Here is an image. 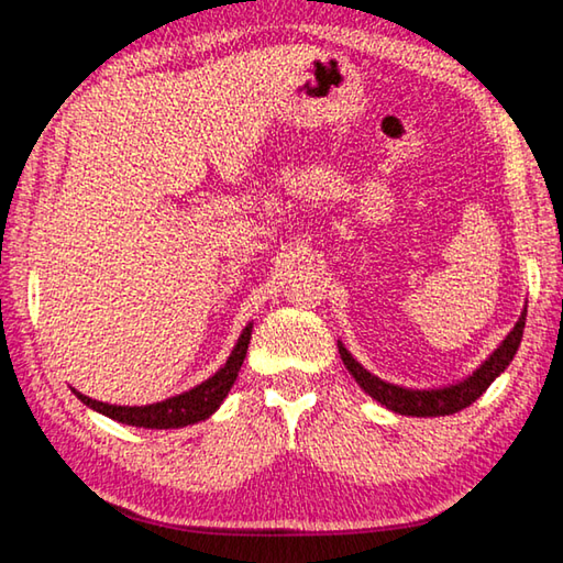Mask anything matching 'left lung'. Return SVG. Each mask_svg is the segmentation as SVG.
I'll use <instances>...</instances> for the list:
<instances>
[{
	"instance_id": "left-lung-1",
	"label": "left lung",
	"mask_w": 563,
	"mask_h": 563,
	"mask_svg": "<svg viewBox=\"0 0 563 563\" xmlns=\"http://www.w3.org/2000/svg\"><path fill=\"white\" fill-rule=\"evenodd\" d=\"M523 322H527V310L521 312V318L517 320V325H514L509 335L501 340V345L494 350L470 377L462 379V383L446 385L440 389H409V387L385 383V379H379L377 375L367 373V369L350 355L342 342H338V350H340L342 362H345V367L350 369V375L355 377V383L365 389L369 397L377 399L379 405H385L387 409H393V412L407 415V417H444V415L460 412V409L476 402V399L487 393V387L494 383V379L509 367V362L519 350V342L523 335Z\"/></svg>"
}]
</instances>
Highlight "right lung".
Here are the masks:
<instances>
[{"label":"right lung","instance_id":"obj_1","mask_svg":"<svg viewBox=\"0 0 563 563\" xmlns=\"http://www.w3.org/2000/svg\"><path fill=\"white\" fill-rule=\"evenodd\" d=\"M251 332H253V325H245L241 338L235 342L231 357L225 360V365L218 369L213 377H208L206 383L196 385L194 389H188V393L164 399V402H154L144 407H121V405L99 402V399H91L87 395L76 393V389L74 395L79 397L87 407L97 409V412L107 415L111 419H117L121 424L146 427V430H178V427L196 424L201 422V419L211 417L216 409L223 405L225 395L231 393V387L238 377V369H241L245 360Z\"/></svg>","mask_w":563,"mask_h":563}]
</instances>
